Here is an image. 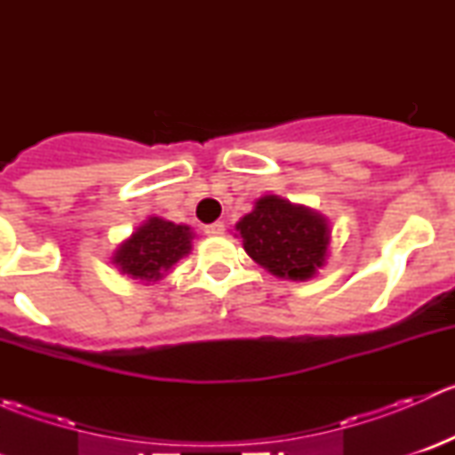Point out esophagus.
I'll list each match as a JSON object with an SVG mask.
<instances>
[{"label":"esophagus","instance_id":"esophagus-1","mask_svg":"<svg viewBox=\"0 0 455 455\" xmlns=\"http://www.w3.org/2000/svg\"><path fill=\"white\" fill-rule=\"evenodd\" d=\"M224 231H227V227H224V222H213L209 224V227H204V233L209 237H218V235H224Z\"/></svg>","mask_w":455,"mask_h":455}]
</instances>
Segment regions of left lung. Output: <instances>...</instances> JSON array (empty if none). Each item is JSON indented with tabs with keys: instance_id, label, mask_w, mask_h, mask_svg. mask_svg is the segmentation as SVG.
<instances>
[{
	"instance_id": "obj_1",
	"label": "left lung",
	"mask_w": 455,
	"mask_h": 455,
	"mask_svg": "<svg viewBox=\"0 0 455 455\" xmlns=\"http://www.w3.org/2000/svg\"><path fill=\"white\" fill-rule=\"evenodd\" d=\"M249 257L270 275L292 282L315 277L328 259L330 227L319 211L264 196L235 224Z\"/></svg>"
}]
</instances>
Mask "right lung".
Listing matches in <instances>:
<instances>
[{"instance_id":"1","label":"right lung","mask_w":455,"mask_h":455,"mask_svg":"<svg viewBox=\"0 0 455 455\" xmlns=\"http://www.w3.org/2000/svg\"><path fill=\"white\" fill-rule=\"evenodd\" d=\"M194 231L187 224H173L163 218H149L114 251L112 264L140 283H156L191 253Z\"/></svg>"}]
</instances>
